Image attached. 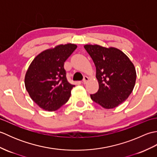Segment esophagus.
Listing matches in <instances>:
<instances>
[{
    "label": "esophagus",
    "instance_id": "34e87169",
    "mask_svg": "<svg viewBox=\"0 0 157 157\" xmlns=\"http://www.w3.org/2000/svg\"><path fill=\"white\" fill-rule=\"evenodd\" d=\"M88 77L87 76H84V79H83V84H86V83H87L88 82Z\"/></svg>",
    "mask_w": 157,
    "mask_h": 157
}]
</instances>
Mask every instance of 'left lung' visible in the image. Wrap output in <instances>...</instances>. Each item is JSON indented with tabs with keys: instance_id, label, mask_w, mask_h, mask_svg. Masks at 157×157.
<instances>
[{
	"instance_id": "1",
	"label": "left lung",
	"mask_w": 157,
	"mask_h": 157,
	"mask_svg": "<svg viewBox=\"0 0 157 157\" xmlns=\"http://www.w3.org/2000/svg\"><path fill=\"white\" fill-rule=\"evenodd\" d=\"M84 48L93 60L98 79V92L90 94L93 101L105 109H113L124 102L134 88L135 67L125 54L114 48L86 44Z\"/></svg>"
}]
</instances>
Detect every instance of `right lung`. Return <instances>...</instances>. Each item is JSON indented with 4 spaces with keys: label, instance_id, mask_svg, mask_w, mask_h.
Wrapping results in <instances>:
<instances>
[{
    "label": "right lung",
    "instance_id": "1",
    "mask_svg": "<svg viewBox=\"0 0 157 157\" xmlns=\"http://www.w3.org/2000/svg\"><path fill=\"white\" fill-rule=\"evenodd\" d=\"M77 48L74 44H60L40 53L31 63L25 76V86L36 104L48 111L65 104L74 85L66 78L64 63Z\"/></svg>",
    "mask_w": 157,
    "mask_h": 157
}]
</instances>
